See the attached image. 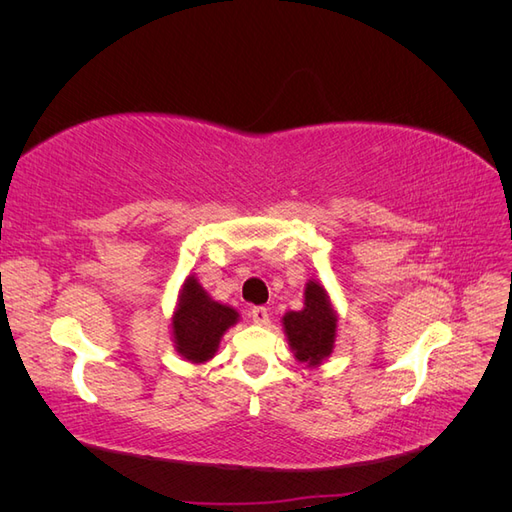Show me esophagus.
Returning <instances> with one entry per match:
<instances>
[{"label": "esophagus", "instance_id": "esophagus-1", "mask_svg": "<svg viewBox=\"0 0 512 512\" xmlns=\"http://www.w3.org/2000/svg\"><path fill=\"white\" fill-rule=\"evenodd\" d=\"M250 316H252V320H254L256 324H267V322H269V309L262 307V305L252 307V309H250Z\"/></svg>", "mask_w": 512, "mask_h": 512}]
</instances>
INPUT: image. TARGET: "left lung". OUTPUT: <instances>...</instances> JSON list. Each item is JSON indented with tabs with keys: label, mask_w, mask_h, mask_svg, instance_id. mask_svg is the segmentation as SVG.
Instances as JSON below:
<instances>
[{
	"label": "left lung",
	"mask_w": 512,
	"mask_h": 512,
	"mask_svg": "<svg viewBox=\"0 0 512 512\" xmlns=\"http://www.w3.org/2000/svg\"><path fill=\"white\" fill-rule=\"evenodd\" d=\"M337 318L329 305L324 288L309 282L305 288V307L301 312H290L284 316V329L288 342L299 361L318 365L324 356H329L335 342Z\"/></svg>",
	"instance_id": "1"
}]
</instances>
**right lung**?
I'll use <instances>...</instances> for the list:
<instances>
[{
	"mask_svg": "<svg viewBox=\"0 0 512 512\" xmlns=\"http://www.w3.org/2000/svg\"><path fill=\"white\" fill-rule=\"evenodd\" d=\"M235 322V309L211 301L194 277H188L173 320L175 342L185 359L194 363L211 359L220 344V337Z\"/></svg>",
	"mask_w": 512,
	"mask_h": 512,
	"instance_id": "add662e5",
	"label": "right lung"
}]
</instances>
